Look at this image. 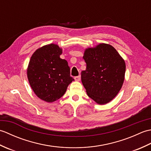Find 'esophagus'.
<instances>
[{"instance_id":"esophagus-1","label":"esophagus","mask_w":151,"mask_h":151,"mask_svg":"<svg viewBox=\"0 0 151 151\" xmlns=\"http://www.w3.org/2000/svg\"><path fill=\"white\" fill-rule=\"evenodd\" d=\"M75 81H81V75L77 76H75Z\"/></svg>"}]
</instances>
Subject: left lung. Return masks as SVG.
Returning a JSON list of instances; mask_svg holds the SVG:
<instances>
[{
    "instance_id": "left-lung-1",
    "label": "left lung",
    "mask_w": 151,
    "mask_h": 151,
    "mask_svg": "<svg viewBox=\"0 0 151 151\" xmlns=\"http://www.w3.org/2000/svg\"><path fill=\"white\" fill-rule=\"evenodd\" d=\"M83 58L86 69L81 73L89 97L99 104L111 101L123 86L126 65L117 51L105 43L86 49Z\"/></svg>"
}]
</instances>
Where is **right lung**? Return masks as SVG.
I'll list each match as a JSON object with an SVG mask.
<instances>
[{
    "label": "right lung",
    "instance_id": "1",
    "mask_svg": "<svg viewBox=\"0 0 151 151\" xmlns=\"http://www.w3.org/2000/svg\"><path fill=\"white\" fill-rule=\"evenodd\" d=\"M62 50L55 44L37 49L32 56L27 76L32 89L38 97L47 102L61 98L74 79L70 67L60 56Z\"/></svg>",
    "mask_w": 151,
    "mask_h": 151
}]
</instances>
